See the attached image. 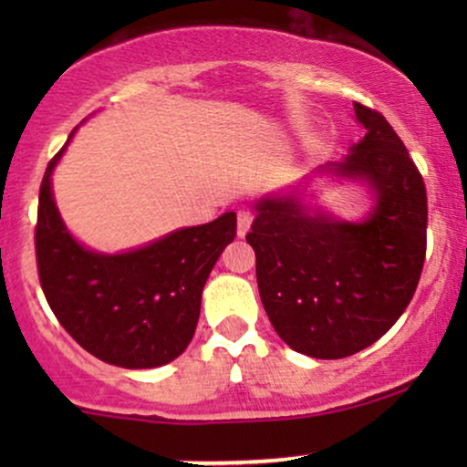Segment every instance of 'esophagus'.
<instances>
[{
	"instance_id": "1",
	"label": "esophagus",
	"mask_w": 467,
	"mask_h": 467,
	"mask_svg": "<svg viewBox=\"0 0 467 467\" xmlns=\"http://www.w3.org/2000/svg\"><path fill=\"white\" fill-rule=\"evenodd\" d=\"M252 219H254V215H252L250 211H239V215H237V234H239V237H245V233H248L250 226H252Z\"/></svg>"
}]
</instances>
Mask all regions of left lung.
<instances>
[{"label":"left lung","mask_w":467,"mask_h":467,"mask_svg":"<svg viewBox=\"0 0 467 467\" xmlns=\"http://www.w3.org/2000/svg\"><path fill=\"white\" fill-rule=\"evenodd\" d=\"M364 138L325 169L362 178L378 197L362 223L307 215L292 197L256 203L245 241L267 318L285 345L337 360L367 349L409 307L426 259V184L379 111L353 103Z\"/></svg>","instance_id":"8db88e82"}]
</instances>
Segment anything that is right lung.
<instances>
[{"label":"right lung","instance_id":"1","mask_svg":"<svg viewBox=\"0 0 467 467\" xmlns=\"http://www.w3.org/2000/svg\"><path fill=\"white\" fill-rule=\"evenodd\" d=\"M63 151L47 162L35 226L46 301L63 329L99 360L162 367L192 340L203 283L237 234V215L223 213L125 254H96L69 237L52 200L50 175Z\"/></svg>","mask_w":467,"mask_h":467}]
</instances>
